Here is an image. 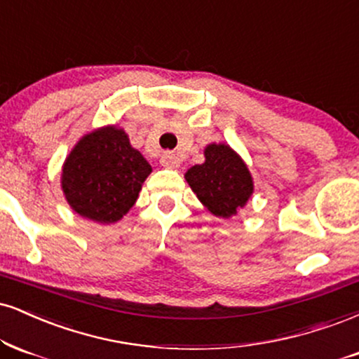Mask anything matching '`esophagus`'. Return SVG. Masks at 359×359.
Returning <instances> with one entry per match:
<instances>
[{
	"instance_id": "obj_1",
	"label": "esophagus",
	"mask_w": 359,
	"mask_h": 359,
	"mask_svg": "<svg viewBox=\"0 0 359 359\" xmlns=\"http://www.w3.org/2000/svg\"><path fill=\"white\" fill-rule=\"evenodd\" d=\"M161 163H162V167H165V168H179V165H180L179 158H177L175 154H172V152H163L161 157Z\"/></svg>"
}]
</instances>
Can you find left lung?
Segmentation results:
<instances>
[{
	"instance_id": "8db88e82",
	"label": "left lung",
	"mask_w": 359,
	"mask_h": 359,
	"mask_svg": "<svg viewBox=\"0 0 359 359\" xmlns=\"http://www.w3.org/2000/svg\"><path fill=\"white\" fill-rule=\"evenodd\" d=\"M204 157V163L185 172V180L210 214L231 219L252 196V175L243 157L227 144H209Z\"/></svg>"
}]
</instances>
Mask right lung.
Listing matches in <instances>:
<instances>
[{
  "label": "right lung",
  "instance_id": "right-lung-1",
  "mask_svg": "<svg viewBox=\"0 0 359 359\" xmlns=\"http://www.w3.org/2000/svg\"><path fill=\"white\" fill-rule=\"evenodd\" d=\"M150 172V163L130 145L123 128L105 125L81 137L67 155L62 191L81 217L114 224L135 204Z\"/></svg>",
  "mask_w": 359,
  "mask_h": 359
}]
</instances>
